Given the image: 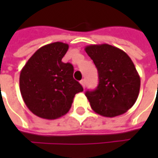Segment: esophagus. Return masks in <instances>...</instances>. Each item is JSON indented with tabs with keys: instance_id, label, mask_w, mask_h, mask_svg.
Instances as JSON below:
<instances>
[{
	"instance_id": "1",
	"label": "esophagus",
	"mask_w": 158,
	"mask_h": 158,
	"mask_svg": "<svg viewBox=\"0 0 158 158\" xmlns=\"http://www.w3.org/2000/svg\"><path fill=\"white\" fill-rule=\"evenodd\" d=\"M80 84H81V85L85 88V79H82V80L80 81Z\"/></svg>"
}]
</instances>
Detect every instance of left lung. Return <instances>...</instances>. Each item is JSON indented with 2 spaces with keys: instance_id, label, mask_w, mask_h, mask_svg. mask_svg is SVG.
Returning <instances> with one entry per match:
<instances>
[{
  "instance_id": "8db88e82",
  "label": "left lung",
  "mask_w": 158,
  "mask_h": 158,
  "mask_svg": "<svg viewBox=\"0 0 158 158\" xmlns=\"http://www.w3.org/2000/svg\"><path fill=\"white\" fill-rule=\"evenodd\" d=\"M86 53L96 65L99 84L85 96L90 106L103 117L125 113L138 98L140 79L132 60L121 49L108 45H90Z\"/></svg>"
}]
</instances>
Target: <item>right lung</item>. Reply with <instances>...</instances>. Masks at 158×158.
Here are the masks:
<instances>
[{
  "instance_id": "right-lung-1",
  "label": "right lung",
  "mask_w": 158,
  "mask_h": 158,
  "mask_svg": "<svg viewBox=\"0 0 158 158\" xmlns=\"http://www.w3.org/2000/svg\"><path fill=\"white\" fill-rule=\"evenodd\" d=\"M69 45L54 42L42 46L26 62L20 73L19 87L23 102L35 115L56 119L71 108L83 87L73 79V67L62 62Z\"/></svg>"
}]
</instances>
